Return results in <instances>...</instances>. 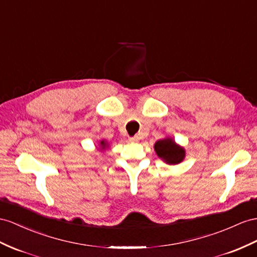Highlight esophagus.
<instances>
[{"instance_id":"34e87169","label":"esophagus","mask_w":257,"mask_h":257,"mask_svg":"<svg viewBox=\"0 0 257 257\" xmlns=\"http://www.w3.org/2000/svg\"><path fill=\"white\" fill-rule=\"evenodd\" d=\"M129 141H130V142H138V141H139V137H138V136L130 137V138H129Z\"/></svg>"}]
</instances>
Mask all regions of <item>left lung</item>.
<instances>
[{
	"instance_id": "1",
	"label": "left lung",
	"mask_w": 257,
	"mask_h": 257,
	"mask_svg": "<svg viewBox=\"0 0 257 257\" xmlns=\"http://www.w3.org/2000/svg\"><path fill=\"white\" fill-rule=\"evenodd\" d=\"M154 149L162 160L167 164H179L185 157V150L176 146L172 139H164L155 143Z\"/></svg>"
}]
</instances>
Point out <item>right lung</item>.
Listing matches in <instances>:
<instances>
[{"mask_svg":"<svg viewBox=\"0 0 257 257\" xmlns=\"http://www.w3.org/2000/svg\"><path fill=\"white\" fill-rule=\"evenodd\" d=\"M101 146H102V147H103V148H102V149H104V148H105V146H106V143H105V142H104V141H101Z\"/></svg>","mask_w":257,"mask_h":257,"instance_id":"add662e5","label":"right lung"}]
</instances>
